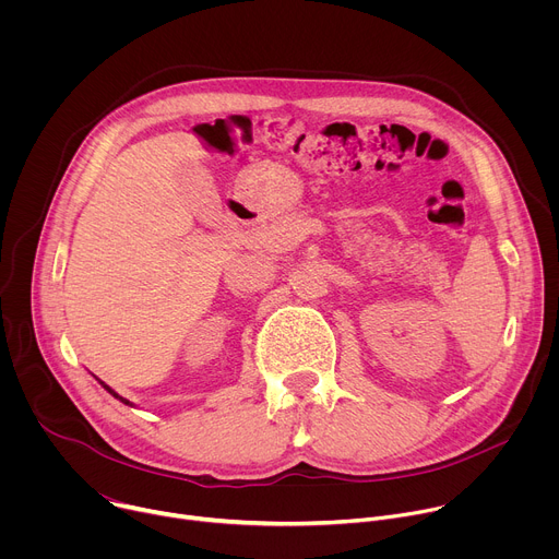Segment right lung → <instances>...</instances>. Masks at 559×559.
<instances>
[{"label": "right lung", "instance_id": "obj_1", "mask_svg": "<svg viewBox=\"0 0 559 559\" xmlns=\"http://www.w3.org/2000/svg\"><path fill=\"white\" fill-rule=\"evenodd\" d=\"M102 384H104V382H102ZM104 389H106V391H108V393H112V395H115V397H119V401H121V403H123V405H130V401H126V397H121V395H119V393H117V391H112V389H110V386H108V384H104Z\"/></svg>", "mask_w": 559, "mask_h": 559}]
</instances>
